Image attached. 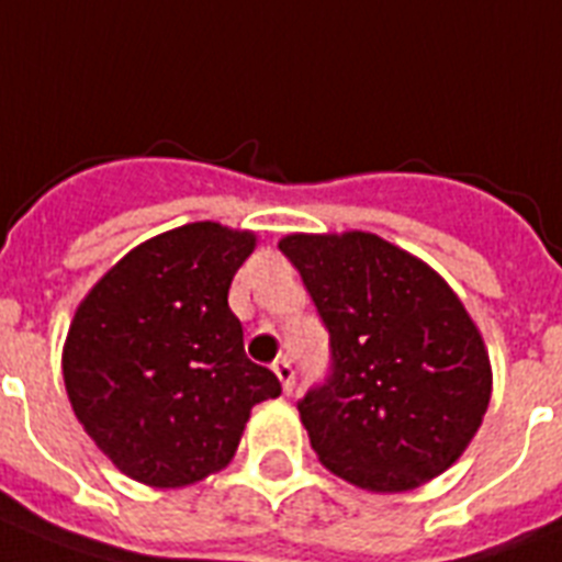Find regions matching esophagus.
<instances>
[{"instance_id":"obj_1","label":"esophagus","mask_w":562,"mask_h":562,"mask_svg":"<svg viewBox=\"0 0 562 562\" xmlns=\"http://www.w3.org/2000/svg\"><path fill=\"white\" fill-rule=\"evenodd\" d=\"M273 375L280 378L282 392H285V395H291V392H294V367H291L289 358H280L277 363H273Z\"/></svg>"}]
</instances>
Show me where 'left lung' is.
Masks as SVG:
<instances>
[{
	"mask_svg": "<svg viewBox=\"0 0 562 562\" xmlns=\"http://www.w3.org/2000/svg\"><path fill=\"white\" fill-rule=\"evenodd\" d=\"M331 340V375L296 409L314 453L372 494H401L468 450L491 404V358L456 291L367 231L289 234Z\"/></svg>",
	"mask_w": 562,
	"mask_h": 562,
	"instance_id": "8db88e82",
	"label": "left lung"
}]
</instances>
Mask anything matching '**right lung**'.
I'll return each instance as SVG.
<instances>
[{"label":"right lung","mask_w":562,"mask_h":562,"mask_svg":"<svg viewBox=\"0 0 562 562\" xmlns=\"http://www.w3.org/2000/svg\"><path fill=\"white\" fill-rule=\"evenodd\" d=\"M257 234L190 222L140 241L77 305L63 381L117 471L187 487L234 459L250 409L282 392L245 355L227 289Z\"/></svg>","instance_id":"right-lung-1"}]
</instances>
